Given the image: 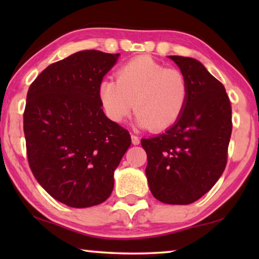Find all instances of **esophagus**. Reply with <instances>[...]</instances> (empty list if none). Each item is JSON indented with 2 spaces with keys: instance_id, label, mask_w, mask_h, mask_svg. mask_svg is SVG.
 <instances>
[{
  "instance_id": "esophagus-1",
  "label": "esophagus",
  "mask_w": 259,
  "mask_h": 259,
  "mask_svg": "<svg viewBox=\"0 0 259 259\" xmlns=\"http://www.w3.org/2000/svg\"><path fill=\"white\" fill-rule=\"evenodd\" d=\"M131 138H132V144L133 145H139L140 144L139 137H137V136H134V134H132V136H131Z\"/></svg>"
}]
</instances>
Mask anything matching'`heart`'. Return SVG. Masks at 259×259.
Wrapping results in <instances>:
<instances>
[{
	"label": "heart",
	"instance_id": "obj_1",
	"mask_svg": "<svg viewBox=\"0 0 259 259\" xmlns=\"http://www.w3.org/2000/svg\"><path fill=\"white\" fill-rule=\"evenodd\" d=\"M99 99L112 121L121 122L134 106L138 125L160 132L182 116L189 99V81L182 70L139 56L120 67L116 81H102Z\"/></svg>",
	"mask_w": 259,
	"mask_h": 259
}]
</instances>
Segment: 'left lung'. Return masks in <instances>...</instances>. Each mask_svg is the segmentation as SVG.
Wrapping results in <instances>:
<instances>
[{
  "mask_svg": "<svg viewBox=\"0 0 259 259\" xmlns=\"http://www.w3.org/2000/svg\"><path fill=\"white\" fill-rule=\"evenodd\" d=\"M189 81V99L175 125L141 139L152 194L165 204L187 205L217 183L228 161L231 105L222 82L192 58L168 56Z\"/></svg>",
  "mask_w": 259,
  "mask_h": 259,
  "instance_id": "left-lung-1",
  "label": "left lung"
}]
</instances>
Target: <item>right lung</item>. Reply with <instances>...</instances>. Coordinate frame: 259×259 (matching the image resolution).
Masks as SVG:
<instances>
[{
    "instance_id": "add662e5",
    "label": "right lung",
    "mask_w": 259,
    "mask_h": 259,
    "mask_svg": "<svg viewBox=\"0 0 259 259\" xmlns=\"http://www.w3.org/2000/svg\"><path fill=\"white\" fill-rule=\"evenodd\" d=\"M120 54L81 51L49 65L30 84L23 131L38 184L70 207L111 196L114 171L128 150V131L101 108L99 86Z\"/></svg>"
}]
</instances>
